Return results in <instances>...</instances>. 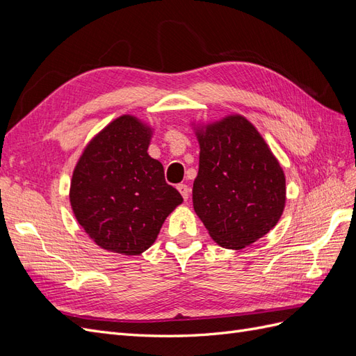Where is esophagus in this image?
Masks as SVG:
<instances>
[{
    "label": "esophagus",
    "instance_id": "34e87169",
    "mask_svg": "<svg viewBox=\"0 0 356 356\" xmlns=\"http://www.w3.org/2000/svg\"><path fill=\"white\" fill-rule=\"evenodd\" d=\"M178 191L181 193V196L184 197V200H188V196H190V187L187 184H178L177 186Z\"/></svg>",
    "mask_w": 356,
    "mask_h": 356
}]
</instances>
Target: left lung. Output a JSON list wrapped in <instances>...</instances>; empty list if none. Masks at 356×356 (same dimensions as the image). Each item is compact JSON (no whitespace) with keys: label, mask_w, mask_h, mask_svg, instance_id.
<instances>
[{"label":"left lung","mask_w":356,"mask_h":356,"mask_svg":"<svg viewBox=\"0 0 356 356\" xmlns=\"http://www.w3.org/2000/svg\"><path fill=\"white\" fill-rule=\"evenodd\" d=\"M190 124L200 148L193 208L213 242L242 250L281 220L284 169L263 135L241 114Z\"/></svg>","instance_id":"8db88e82"}]
</instances>
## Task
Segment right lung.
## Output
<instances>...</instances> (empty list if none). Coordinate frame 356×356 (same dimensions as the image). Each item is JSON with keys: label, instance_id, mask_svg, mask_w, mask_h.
<instances>
[{"label": "right lung", "instance_id": "right-lung-1", "mask_svg": "<svg viewBox=\"0 0 356 356\" xmlns=\"http://www.w3.org/2000/svg\"><path fill=\"white\" fill-rule=\"evenodd\" d=\"M153 134L136 115L117 117L90 139L72 170L74 217L105 251L143 254L182 203L166 184L163 165L148 154Z\"/></svg>", "mask_w": 356, "mask_h": 356}]
</instances>
